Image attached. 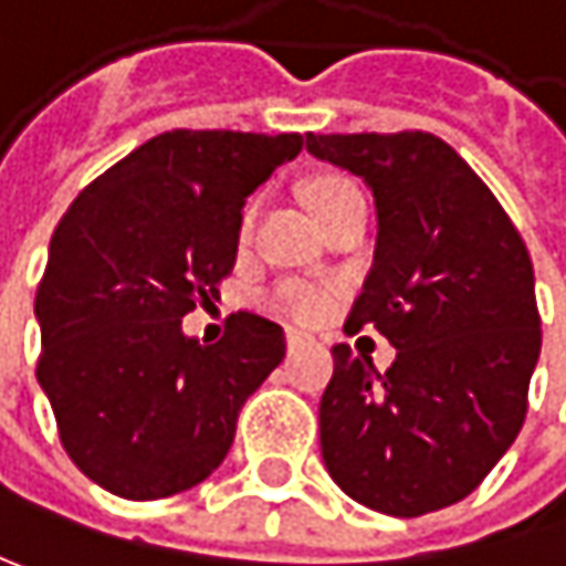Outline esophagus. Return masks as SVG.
I'll return each instance as SVG.
<instances>
[{
	"label": "esophagus",
	"instance_id": "34e87169",
	"mask_svg": "<svg viewBox=\"0 0 566 566\" xmlns=\"http://www.w3.org/2000/svg\"><path fill=\"white\" fill-rule=\"evenodd\" d=\"M312 338L305 335V332H300V328H286V347L290 350H296V347H303V344H308Z\"/></svg>",
	"mask_w": 566,
	"mask_h": 566
}]
</instances>
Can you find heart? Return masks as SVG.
Instances as JSON below:
<instances>
[{"mask_svg":"<svg viewBox=\"0 0 566 566\" xmlns=\"http://www.w3.org/2000/svg\"><path fill=\"white\" fill-rule=\"evenodd\" d=\"M347 186L350 182L342 180V177H322V180H315L308 186V206L322 202L325 196H332L338 189H347ZM251 216H254V209L244 212V224L251 222ZM273 303H276V308L290 312L293 318H300V322H315V318H322L328 312V296L318 293V290H312V286H283L273 296Z\"/></svg>","mask_w":566,"mask_h":566,"instance_id":"obj_1","label":"heart"}]
</instances>
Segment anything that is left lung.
Returning a JSON list of instances; mask_svg holds the SVG:
<instances>
[{
  "label": "left lung",
  "mask_w": 566,
  "mask_h": 566,
  "mask_svg": "<svg viewBox=\"0 0 566 566\" xmlns=\"http://www.w3.org/2000/svg\"><path fill=\"white\" fill-rule=\"evenodd\" d=\"M312 157L374 189L377 251L322 392V458L350 500L396 518L461 503L509 451L528 412L542 318L528 248L467 160L428 132L305 135Z\"/></svg>",
  "instance_id": "1"
}]
</instances>
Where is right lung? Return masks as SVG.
<instances>
[{
    "label": "right lung",
    "instance_id": "add662e5",
    "mask_svg": "<svg viewBox=\"0 0 566 566\" xmlns=\"http://www.w3.org/2000/svg\"><path fill=\"white\" fill-rule=\"evenodd\" d=\"M300 150L303 135L164 132L63 212L34 296L38 384L63 451L102 490L164 500L224 461L286 338L234 312L222 342H196L182 315L219 296L244 199Z\"/></svg>",
    "mask_w": 566,
    "mask_h": 566
}]
</instances>
